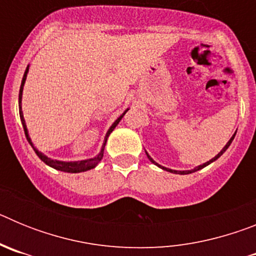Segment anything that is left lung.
Returning <instances> with one entry per match:
<instances>
[{
  "mask_svg": "<svg viewBox=\"0 0 256 256\" xmlns=\"http://www.w3.org/2000/svg\"><path fill=\"white\" fill-rule=\"evenodd\" d=\"M234 136H236V133H234V136H232V137H230V141L227 142V144H226L224 148H222V151L220 152L218 154V155L216 156H214V158H212V160H209V162H204V164L202 165H198V166H196V168H194V169H191V170H172V169H168V168H165V166H162V165H159L158 164V162H154V159L152 158H151L150 155H148V152H146V155H148V160H150L151 162H154V164L155 165H158V166H159V168H162V169H164V170H166V172H170V173H180V174H190V173H194V172H198V170H200V169H202V168H205V166H206V165H209V164H212V162H216V159H218V158H220L222 155H223V152H224L226 150H227L228 148H230V144H232V141H234Z\"/></svg>",
  "mask_w": 256,
  "mask_h": 256,
  "instance_id": "8db88e82",
  "label": "left lung"
}]
</instances>
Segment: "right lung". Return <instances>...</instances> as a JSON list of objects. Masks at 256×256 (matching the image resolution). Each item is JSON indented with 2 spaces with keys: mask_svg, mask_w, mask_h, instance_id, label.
<instances>
[{
  "mask_svg": "<svg viewBox=\"0 0 256 256\" xmlns=\"http://www.w3.org/2000/svg\"><path fill=\"white\" fill-rule=\"evenodd\" d=\"M28 70H29V66H26V73H24V76H22V86H20V91H19V112H20V119H22V128H24V133H26V140H28V142L30 144V146L33 148V150L36 151V154H37V156L40 158L42 162H44V164L50 165L51 168L54 169H58V170H61V172H66V173H80V172H86V170H90V169H94V166H96L98 162H101V159H102L104 156V148H105V144H106V141H108V137L110 136V133L114 130L115 126L119 124V122L122 120V118L124 116V114H126V112H128V108H126V112H123V114L120 115V116L116 120L112 123V126L108 128V133H106L105 136V141H104V144L102 148H101V151L100 154L97 156H94V158H92V159H87V160H80V162H60V160H52L50 159V158H47L46 155H44L42 152H40V151L37 150V148L33 146V144H32L30 141V137H29L28 134V130H26V120H24V116H22V87H24V83H26V74H28Z\"/></svg>",
  "mask_w": 256,
  "mask_h": 256,
  "instance_id": "1",
  "label": "right lung"
}]
</instances>
